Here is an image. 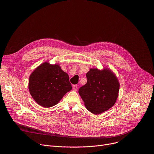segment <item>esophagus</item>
I'll return each mask as SVG.
<instances>
[{"mask_svg":"<svg viewBox=\"0 0 154 154\" xmlns=\"http://www.w3.org/2000/svg\"><path fill=\"white\" fill-rule=\"evenodd\" d=\"M77 88H78V87H77V85H74V86H73V90H74V91H77Z\"/></svg>","mask_w":154,"mask_h":154,"instance_id":"34e87169","label":"esophagus"}]
</instances>
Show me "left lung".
I'll return each instance as SVG.
<instances>
[{
  "instance_id": "left-lung-1",
  "label": "left lung",
  "mask_w": 154,
  "mask_h": 154,
  "mask_svg": "<svg viewBox=\"0 0 154 154\" xmlns=\"http://www.w3.org/2000/svg\"><path fill=\"white\" fill-rule=\"evenodd\" d=\"M86 76V83L79 90L86 108L99 115L112 108L118 97L120 86L115 73L108 68L101 70L94 68Z\"/></svg>"
}]
</instances>
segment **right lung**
Segmentation results:
<instances>
[{"label": "right lung", "mask_w": 154, "mask_h": 154, "mask_svg": "<svg viewBox=\"0 0 154 154\" xmlns=\"http://www.w3.org/2000/svg\"><path fill=\"white\" fill-rule=\"evenodd\" d=\"M29 92L40 106L49 108L57 105L72 90L68 74L58 64L48 61L41 64L29 77Z\"/></svg>", "instance_id": "right-lung-1"}]
</instances>
